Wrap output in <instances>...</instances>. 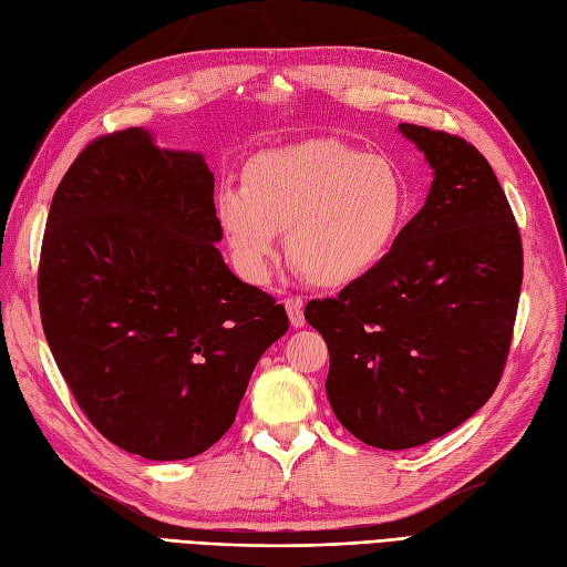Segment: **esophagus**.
<instances>
[{
	"instance_id": "obj_1",
	"label": "esophagus",
	"mask_w": 567,
	"mask_h": 567,
	"mask_svg": "<svg viewBox=\"0 0 567 567\" xmlns=\"http://www.w3.org/2000/svg\"><path fill=\"white\" fill-rule=\"evenodd\" d=\"M284 305H286V312H288V319H290V326H293V329H302L305 326V315H302V300L300 298H286L284 300Z\"/></svg>"
}]
</instances>
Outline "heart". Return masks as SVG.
I'll list each match as a JSON object with an SVG mask.
<instances>
[{
	"instance_id": "b5f03b06",
	"label": "heart",
	"mask_w": 567,
	"mask_h": 567,
	"mask_svg": "<svg viewBox=\"0 0 567 567\" xmlns=\"http://www.w3.org/2000/svg\"><path fill=\"white\" fill-rule=\"evenodd\" d=\"M215 205L248 279L267 277L279 231H288L290 262L317 286L342 288L385 260L409 196L390 158L321 140L255 153L244 165V188H219Z\"/></svg>"
}]
</instances>
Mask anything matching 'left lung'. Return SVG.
<instances>
[{
  "instance_id": "1",
  "label": "left lung",
  "mask_w": 567,
  "mask_h": 567,
  "mask_svg": "<svg viewBox=\"0 0 567 567\" xmlns=\"http://www.w3.org/2000/svg\"><path fill=\"white\" fill-rule=\"evenodd\" d=\"M431 163L423 208L385 260L305 319L329 346L336 419L371 447L454 431L502 381L523 284V241L492 165L458 134L400 125Z\"/></svg>"
}]
</instances>
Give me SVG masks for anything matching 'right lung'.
<instances>
[{"label":"right lung","instance_id":"right-lung-1","mask_svg":"<svg viewBox=\"0 0 567 567\" xmlns=\"http://www.w3.org/2000/svg\"><path fill=\"white\" fill-rule=\"evenodd\" d=\"M213 192L203 156L130 127L80 151L47 217L49 350L96 431L153 461L210 450L288 331L284 305L238 281L215 248Z\"/></svg>","mask_w":567,"mask_h":567}]
</instances>
